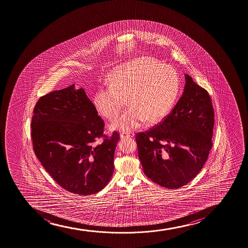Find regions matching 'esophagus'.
Instances as JSON below:
<instances>
[{"instance_id": "1", "label": "esophagus", "mask_w": 248, "mask_h": 248, "mask_svg": "<svg viewBox=\"0 0 248 248\" xmlns=\"http://www.w3.org/2000/svg\"><path fill=\"white\" fill-rule=\"evenodd\" d=\"M120 136L122 138H133L134 137V132H124L121 133Z\"/></svg>"}]
</instances>
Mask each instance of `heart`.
Wrapping results in <instances>:
<instances>
[{
    "instance_id": "b5f03b06",
    "label": "heart",
    "mask_w": 248,
    "mask_h": 248,
    "mask_svg": "<svg viewBox=\"0 0 248 248\" xmlns=\"http://www.w3.org/2000/svg\"><path fill=\"white\" fill-rule=\"evenodd\" d=\"M181 81L178 73L156 59L142 58L114 70L109 84L98 88L94 104L108 120H114L127 105L130 107L111 125L129 131L147 120L156 123L170 113L178 99Z\"/></svg>"
}]
</instances>
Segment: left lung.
Wrapping results in <instances>:
<instances>
[{
    "label": "left lung",
    "instance_id": "8db88e82",
    "mask_svg": "<svg viewBox=\"0 0 248 248\" xmlns=\"http://www.w3.org/2000/svg\"><path fill=\"white\" fill-rule=\"evenodd\" d=\"M186 80L183 95L170 114L135 138L145 175L167 189H178L192 181L213 146L211 98L189 75Z\"/></svg>",
    "mask_w": 248,
    "mask_h": 248
}]
</instances>
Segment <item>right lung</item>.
I'll list each match as a JSON object with an SVG mask.
<instances>
[{
    "mask_svg": "<svg viewBox=\"0 0 248 248\" xmlns=\"http://www.w3.org/2000/svg\"><path fill=\"white\" fill-rule=\"evenodd\" d=\"M105 122L82 88L74 84L43 95L33 108V152L56 183L69 192L89 195L108 184L114 171L120 134H104ZM103 142L97 144V140Z\"/></svg>",
    "mask_w": 248,
    "mask_h": 248,
    "instance_id": "obj_1",
    "label": "right lung"
}]
</instances>
